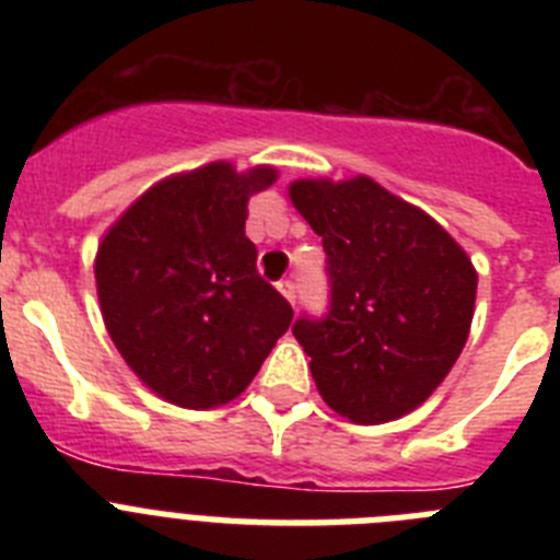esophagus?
Returning <instances> with one entry per match:
<instances>
[{"label": "esophagus", "mask_w": 560, "mask_h": 560, "mask_svg": "<svg viewBox=\"0 0 560 560\" xmlns=\"http://www.w3.org/2000/svg\"><path fill=\"white\" fill-rule=\"evenodd\" d=\"M277 289H280V294H283L291 305L296 303V283H294V280H280V283H277Z\"/></svg>", "instance_id": "34e87169"}]
</instances>
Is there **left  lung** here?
Masks as SVG:
<instances>
[{
	"label": "left lung",
	"mask_w": 560,
	"mask_h": 560,
	"mask_svg": "<svg viewBox=\"0 0 560 560\" xmlns=\"http://www.w3.org/2000/svg\"><path fill=\"white\" fill-rule=\"evenodd\" d=\"M289 196L328 255V314L291 328L316 389L364 427L412 412L465 348L477 300L471 260L432 215L368 176L300 179Z\"/></svg>",
	"instance_id": "8db88e82"
}]
</instances>
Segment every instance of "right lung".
Wrapping results in <instances>:
<instances>
[{
    "mask_svg": "<svg viewBox=\"0 0 560 560\" xmlns=\"http://www.w3.org/2000/svg\"><path fill=\"white\" fill-rule=\"evenodd\" d=\"M277 171L230 162L162 179L103 235L95 257L103 323L148 389L185 409L230 404L249 387L291 305L257 275L249 196Z\"/></svg>",
    "mask_w": 560,
    "mask_h": 560,
    "instance_id": "add662e5",
    "label": "right lung"
}]
</instances>
